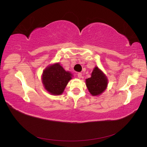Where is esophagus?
I'll use <instances>...</instances> for the list:
<instances>
[{"instance_id": "esophagus-1", "label": "esophagus", "mask_w": 147, "mask_h": 147, "mask_svg": "<svg viewBox=\"0 0 147 147\" xmlns=\"http://www.w3.org/2000/svg\"><path fill=\"white\" fill-rule=\"evenodd\" d=\"M78 77L79 78H82V74L80 73H79L78 74Z\"/></svg>"}]
</instances>
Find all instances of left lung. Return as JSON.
I'll return each instance as SVG.
<instances>
[{
	"instance_id": "left-lung-1",
	"label": "left lung",
	"mask_w": 147,
	"mask_h": 147,
	"mask_svg": "<svg viewBox=\"0 0 147 147\" xmlns=\"http://www.w3.org/2000/svg\"><path fill=\"white\" fill-rule=\"evenodd\" d=\"M108 80L106 74L98 67L95 66L90 78L86 80V84L89 93L93 96H98L106 90Z\"/></svg>"
}]
</instances>
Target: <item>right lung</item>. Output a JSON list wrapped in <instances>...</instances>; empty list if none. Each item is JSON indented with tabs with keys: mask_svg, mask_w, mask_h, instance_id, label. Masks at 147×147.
I'll list each match as a JSON object with an SVG mask.
<instances>
[{
	"mask_svg": "<svg viewBox=\"0 0 147 147\" xmlns=\"http://www.w3.org/2000/svg\"><path fill=\"white\" fill-rule=\"evenodd\" d=\"M73 76L71 72L65 70L59 63H56L50 65L44 69L41 80L44 88L50 94L59 95L63 93Z\"/></svg>",
	"mask_w": 147,
	"mask_h": 147,
	"instance_id": "right-lung-1",
	"label": "right lung"
}]
</instances>
